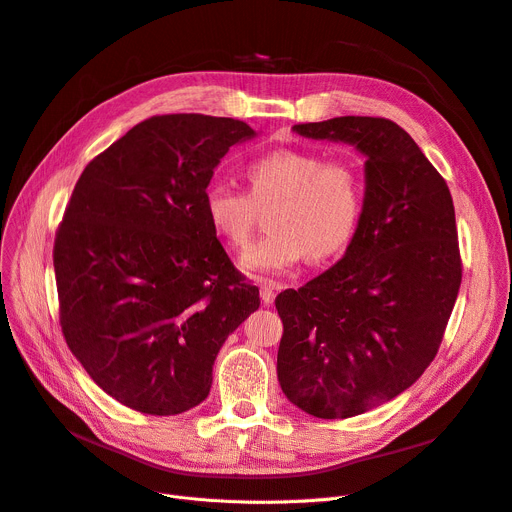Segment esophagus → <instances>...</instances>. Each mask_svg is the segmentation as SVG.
<instances>
[{
    "mask_svg": "<svg viewBox=\"0 0 512 512\" xmlns=\"http://www.w3.org/2000/svg\"><path fill=\"white\" fill-rule=\"evenodd\" d=\"M277 289L279 285L269 281V279H260V298L266 306H271L275 302V296H277Z\"/></svg>",
    "mask_w": 512,
    "mask_h": 512,
    "instance_id": "obj_1",
    "label": "esophagus"
}]
</instances>
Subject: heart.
<instances>
[{"label": "heart", "instance_id": "1", "mask_svg": "<svg viewBox=\"0 0 512 512\" xmlns=\"http://www.w3.org/2000/svg\"><path fill=\"white\" fill-rule=\"evenodd\" d=\"M248 191L212 181L204 210L212 229L231 248L248 246L258 214L269 212V229L243 252L241 269L281 273L302 262H323L348 248L362 221L367 183L356 162L304 150H275L246 166Z\"/></svg>", "mask_w": 512, "mask_h": 512}]
</instances>
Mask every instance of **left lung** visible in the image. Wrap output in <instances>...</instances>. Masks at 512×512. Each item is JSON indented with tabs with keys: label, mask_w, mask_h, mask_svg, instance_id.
<instances>
[{
	"label": "left lung",
	"mask_w": 512,
	"mask_h": 512,
	"mask_svg": "<svg viewBox=\"0 0 512 512\" xmlns=\"http://www.w3.org/2000/svg\"><path fill=\"white\" fill-rule=\"evenodd\" d=\"M294 131L367 156V202L344 258L275 300L283 394L312 417L348 419L402 394L440 350L462 281L454 204L394 120L337 116Z\"/></svg>",
	"instance_id": "left-lung-1"
}]
</instances>
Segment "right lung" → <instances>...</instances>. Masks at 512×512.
I'll list each match as a JSON object with an SVG mask.
<instances>
[{
  "mask_svg": "<svg viewBox=\"0 0 512 512\" xmlns=\"http://www.w3.org/2000/svg\"><path fill=\"white\" fill-rule=\"evenodd\" d=\"M254 135L235 118L152 116L72 191L54 241L60 327L120 404L158 417L198 406L218 350L260 306L204 210L214 166Z\"/></svg>",
  "mask_w": 512,
  "mask_h": 512,
  "instance_id": "right-lung-1",
  "label": "right lung"
}]
</instances>
